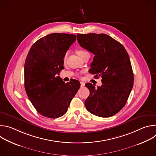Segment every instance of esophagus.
I'll return each mask as SVG.
<instances>
[{"label": "esophagus", "mask_w": 156, "mask_h": 156, "mask_svg": "<svg viewBox=\"0 0 156 156\" xmlns=\"http://www.w3.org/2000/svg\"><path fill=\"white\" fill-rule=\"evenodd\" d=\"M80 83H81V87H84V86H85V83H83V82L81 81V82H80Z\"/></svg>", "instance_id": "obj_1"}]
</instances>
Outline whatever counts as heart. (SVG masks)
<instances>
[{"label":"heart","mask_w":156,"mask_h":156,"mask_svg":"<svg viewBox=\"0 0 156 156\" xmlns=\"http://www.w3.org/2000/svg\"><path fill=\"white\" fill-rule=\"evenodd\" d=\"M76 52H77L78 55L80 57H83V55H86V54H89L87 51H85V50H84V49H78V50L76 51ZM67 54H68V53H67V52H66V53L65 54V56H64V58H63V60H64L66 59V57H67Z\"/></svg>","instance_id":"1"}]
</instances>
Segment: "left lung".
<instances>
[{
    "label": "left lung",
    "mask_w": 156,
    "mask_h": 156,
    "mask_svg": "<svg viewBox=\"0 0 156 156\" xmlns=\"http://www.w3.org/2000/svg\"><path fill=\"white\" fill-rule=\"evenodd\" d=\"M81 47L94 55L89 72L102 78L101 86L85 85L90 96L86 109L101 117L114 115L125 106L134 82L129 55L122 44L105 34H77Z\"/></svg>",
    "instance_id": "left-lung-1"
}]
</instances>
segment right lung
I'll return each instance as SVG.
<instances>
[{
  "instance_id": "obj_1",
  "label": "right lung",
  "mask_w": 156,
  "mask_h": 156,
  "mask_svg": "<svg viewBox=\"0 0 156 156\" xmlns=\"http://www.w3.org/2000/svg\"><path fill=\"white\" fill-rule=\"evenodd\" d=\"M76 36L52 33L33 44L25 63V87L34 107L42 115L58 118L67 112L80 89L78 80L65 83L57 75L63 67V58Z\"/></svg>"
}]
</instances>
